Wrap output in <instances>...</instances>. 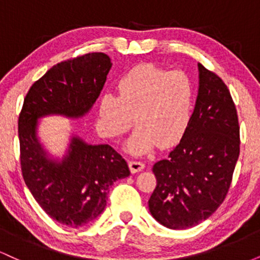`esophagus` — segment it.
Returning a JSON list of instances; mask_svg holds the SVG:
<instances>
[{
    "mask_svg": "<svg viewBox=\"0 0 260 260\" xmlns=\"http://www.w3.org/2000/svg\"><path fill=\"white\" fill-rule=\"evenodd\" d=\"M128 166H129V170L132 174H136V172L142 171L144 169V164L139 160H129L128 161Z\"/></svg>",
    "mask_w": 260,
    "mask_h": 260,
    "instance_id": "obj_1",
    "label": "esophagus"
}]
</instances>
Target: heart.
<instances>
[{"label":"heart","instance_id":"b5f03b06","mask_svg":"<svg viewBox=\"0 0 260 260\" xmlns=\"http://www.w3.org/2000/svg\"><path fill=\"white\" fill-rule=\"evenodd\" d=\"M117 95L104 92L99 101V129L117 139L137 128L126 142L131 154L142 155L160 144L171 147L187 132L196 101L192 79L182 71H168L153 63H142L117 82Z\"/></svg>","mask_w":260,"mask_h":260}]
</instances>
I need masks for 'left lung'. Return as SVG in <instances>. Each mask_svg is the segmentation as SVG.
I'll use <instances>...</instances> for the list:
<instances>
[{
	"label": "left lung",
	"instance_id": "obj_1",
	"mask_svg": "<svg viewBox=\"0 0 260 260\" xmlns=\"http://www.w3.org/2000/svg\"><path fill=\"white\" fill-rule=\"evenodd\" d=\"M194 111L180 144L153 166L149 210L161 225L184 230L207 220L229 192L240 155V126L230 90L198 63Z\"/></svg>",
	"mask_w": 260,
	"mask_h": 260
}]
</instances>
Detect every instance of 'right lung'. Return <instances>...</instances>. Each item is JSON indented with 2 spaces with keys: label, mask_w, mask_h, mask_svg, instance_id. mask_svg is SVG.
<instances>
[{
  "label": "right lung",
  "mask_w": 260,
  "mask_h": 260,
  "mask_svg": "<svg viewBox=\"0 0 260 260\" xmlns=\"http://www.w3.org/2000/svg\"><path fill=\"white\" fill-rule=\"evenodd\" d=\"M111 59L91 52L59 62L37 80L26 94L19 120L20 168L26 187L51 219L80 228L106 207L113 182L129 176L123 157L109 144L91 145L73 136L62 159L47 155L38 138V120L61 115L79 118L99 98Z\"/></svg>",
  "instance_id": "1"
}]
</instances>
